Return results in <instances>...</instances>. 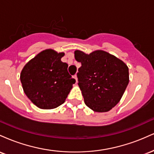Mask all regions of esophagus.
I'll return each instance as SVG.
<instances>
[{
	"label": "esophagus",
	"mask_w": 154,
	"mask_h": 154,
	"mask_svg": "<svg viewBox=\"0 0 154 154\" xmlns=\"http://www.w3.org/2000/svg\"><path fill=\"white\" fill-rule=\"evenodd\" d=\"M74 78L75 79L76 82H77V75H74Z\"/></svg>",
	"instance_id": "1"
}]
</instances>
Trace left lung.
Listing matches in <instances>:
<instances>
[{"label":"left lung","instance_id":"1","mask_svg":"<svg viewBox=\"0 0 154 154\" xmlns=\"http://www.w3.org/2000/svg\"><path fill=\"white\" fill-rule=\"evenodd\" d=\"M81 62L77 76L86 106L96 112H106L119 102L129 83L128 67L103 51L85 54L75 52Z\"/></svg>","mask_w":154,"mask_h":154}]
</instances>
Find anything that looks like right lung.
Masks as SVG:
<instances>
[{"label":"right lung","mask_w":154,"mask_h":154,"mask_svg":"<svg viewBox=\"0 0 154 154\" xmlns=\"http://www.w3.org/2000/svg\"><path fill=\"white\" fill-rule=\"evenodd\" d=\"M64 54L45 50L29 61L20 75L23 90L35 105L51 109L64 103L75 79L69 74Z\"/></svg>","instance_id":"obj_1"}]
</instances>
